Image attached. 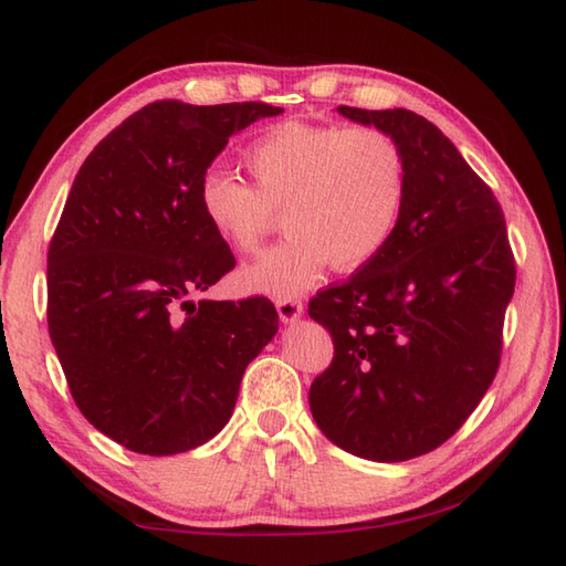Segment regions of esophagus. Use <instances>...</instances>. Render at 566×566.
I'll list each match as a JSON object with an SVG mask.
<instances>
[{
  "instance_id": "1",
  "label": "esophagus",
  "mask_w": 566,
  "mask_h": 566,
  "mask_svg": "<svg viewBox=\"0 0 566 566\" xmlns=\"http://www.w3.org/2000/svg\"><path fill=\"white\" fill-rule=\"evenodd\" d=\"M276 314H280V321L284 323V326H292V323L302 321L304 306L294 302V298H284V302H276Z\"/></svg>"
}]
</instances>
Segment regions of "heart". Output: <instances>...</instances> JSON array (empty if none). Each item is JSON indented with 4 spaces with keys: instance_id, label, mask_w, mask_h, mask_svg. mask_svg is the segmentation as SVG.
I'll return each instance as SVG.
<instances>
[{
    "instance_id": "heart-1",
    "label": "heart",
    "mask_w": 566,
    "mask_h": 566,
    "mask_svg": "<svg viewBox=\"0 0 566 566\" xmlns=\"http://www.w3.org/2000/svg\"><path fill=\"white\" fill-rule=\"evenodd\" d=\"M245 165L255 187L219 167L197 187L211 231L243 255L260 248L284 209L290 233L238 272L243 292L298 296L328 262L345 272L377 258L399 223L406 160L379 128L286 122L250 143Z\"/></svg>"
}]
</instances>
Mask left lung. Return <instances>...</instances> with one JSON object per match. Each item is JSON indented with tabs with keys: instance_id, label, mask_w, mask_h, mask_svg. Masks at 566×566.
I'll list each match as a JSON object with an SVG mask.
<instances>
[{
	"instance_id": "obj_1",
	"label": "left lung",
	"mask_w": 566,
	"mask_h": 566,
	"mask_svg": "<svg viewBox=\"0 0 566 566\" xmlns=\"http://www.w3.org/2000/svg\"><path fill=\"white\" fill-rule=\"evenodd\" d=\"M338 114L399 143L406 199L379 255L311 298L335 357L308 403L340 450L403 462L452 438L494 381L513 252L494 191L438 126L408 109Z\"/></svg>"
}]
</instances>
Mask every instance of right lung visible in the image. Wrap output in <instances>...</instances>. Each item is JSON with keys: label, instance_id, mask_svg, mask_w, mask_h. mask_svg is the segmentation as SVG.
<instances>
[{"label": "right lung", "instance_id": "right-lung-1", "mask_svg": "<svg viewBox=\"0 0 566 566\" xmlns=\"http://www.w3.org/2000/svg\"><path fill=\"white\" fill-rule=\"evenodd\" d=\"M282 112L153 102L72 182L48 248V333L82 416L128 450L165 457L211 440L280 328L262 296H191L235 264L199 209V177L228 138Z\"/></svg>", "mask_w": 566, "mask_h": 566}]
</instances>
